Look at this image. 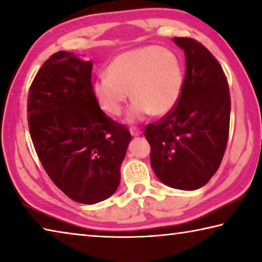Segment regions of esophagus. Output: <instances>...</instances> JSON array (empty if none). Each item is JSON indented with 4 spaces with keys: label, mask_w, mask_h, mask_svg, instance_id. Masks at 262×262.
<instances>
[{
    "label": "esophagus",
    "mask_w": 262,
    "mask_h": 262,
    "mask_svg": "<svg viewBox=\"0 0 262 262\" xmlns=\"http://www.w3.org/2000/svg\"><path fill=\"white\" fill-rule=\"evenodd\" d=\"M130 134L133 136H139V135L142 134V130L140 129V128H137V127H132L130 128Z\"/></svg>",
    "instance_id": "obj_1"
}]
</instances>
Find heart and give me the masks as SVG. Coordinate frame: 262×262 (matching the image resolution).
I'll use <instances>...</instances> for the list:
<instances>
[{
    "instance_id": "b5f03b06",
    "label": "heart",
    "mask_w": 262,
    "mask_h": 262,
    "mask_svg": "<svg viewBox=\"0 0 262 262\" xmlns=\"http://www.w3.org/2000/svg\"><path fill=\"white\" fill-rule=\"evenodd\" d=\"M184 86V70L173 52L145 46L114 57L107 75L94 82L95 98L106 113L118 117L125 107L128 91L132 99L128 119L140 120L151 113L162 117L174 107Z\"/></svg>"
}]
</instances>
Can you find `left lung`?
Segmentation results:
<instances>
[{
	"instance_id": "obj_1",
	"label": "left lung",
	"mask_w": 262,
	"mask_h": 262,
	"mask_svg": "<svg viewBox=\"0 0 262 262\" xmlns=\"http://www.w3.org/2000/svg\"><path fill=\"white\" fill-rule=\"evenodd\" d=\"M186 56L178 103L145 126L150 162L157 178L172 188L194 190L219 170L229 139L230 98L225 74L214 55L192 38H174Z\"/></svg>"
}]
</instances>
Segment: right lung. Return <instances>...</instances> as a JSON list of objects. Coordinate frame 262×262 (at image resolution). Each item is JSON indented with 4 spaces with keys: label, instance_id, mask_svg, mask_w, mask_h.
<instances>
[{
    "label": "right lung",
    "instance_id": "add662e5",
    "mask_svg": "<svg viewBox=\"0 0 262 262\" xmlns=\"http://www.w3.org/2000/svg\"><path fill=\"white\" fill-rule=\"evenodd\" d=\"M91 61L60 51L30 86L28 121L48 177L72 200L94 205L117 190L132 135L99 107Z\"/></svg>",
    "mask_w": 262,
    "mask_h": 262
}]
</instances>
